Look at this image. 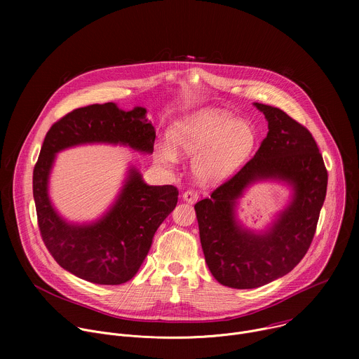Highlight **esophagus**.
<instances>
[{"instance_id":"esophagus-1","label":"esophagus","mask_w":359,"mask_h":359,"mask_svg":"<svg viewBox=\"0 0 359 359\" xmlns=\"http://www.w3.org/2000/svg\"><path fill=\"white\" fill-rule=\"evenodd\" d=\"M198 191H196V190H186L184 193H183V200L184 201H187V203H190V204H193V203H196L197 200H198Z\"/></svg>"}]
</instances>
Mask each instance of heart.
<instances>
[{
	"mask_svg": "<svg viewBox=\"0 0 359 359\" xmlns=\"http://www.w3.org/2000/svg\"><path fill=\"white\" fill-rule=\"evenodd\" d=\"M169 144L159 149L162 161L172 163L179 155L193 158L191 168L201 182H220L233 175L251 155L257 142L255 128L222 111H200L175 122L168 132Z\"/></svg>",
	"mask_w": 359,
	"mask_h": 359,
	"instance_id": "heart-1",
	"label": "heart"
}]
</instances>
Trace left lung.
I'll return each mask as SVG.
<instances>
[{"instance_id":"obj_1","label":"left lung","mask_w":359,"mask_h":359,"mask_svg":"<svg viewBox=\"0 0 359 359\" xmlns=\"http://www.w3.org/2000/svg\"><path fill=\"white\" fill-rule=\"evenodd\" d=\"M254 105L269 122L266 139L231 179L194 204L210 273L220 284L238 290L269 284L302 260L314 238L328 183L310 130L278 108ZM269 178L288 182L294 194L273 226L257 235L235 220V200L251 182Z\"/></svg>"}]
</instances>
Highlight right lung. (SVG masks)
Returning a JSON list of instances; mask_svg holds the SVG:
<instances>
[{
  "label": "right lung",
  "instance_id": "add662e5",
  "mask_svg": "<svg viewBox=\"0 0 359 359\" xmlns=\"http://www.w3.org/2000/svg\"><path fill=\"white\" fill-rule=\"evenodd\" d=\"M155 137L144 108L125 112L114 102L75 109L50 126L34 168L32 190L41 237L62 269L95 284L129 281L140 269L156 230L176 208L179 191L172 184L149 186L130 168L104 217L90 224H72L57 213L48 196L57 153L85 143H119L151 153Z\"/></svg>",
  "mask_w": 359,
  "mask_h": 359
}]
</instances>
